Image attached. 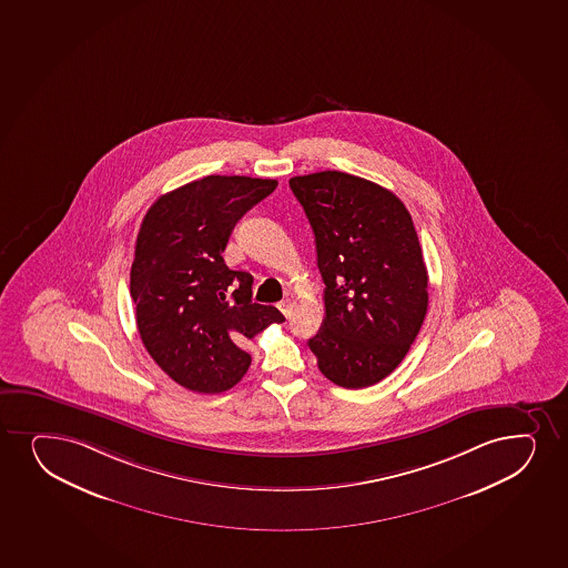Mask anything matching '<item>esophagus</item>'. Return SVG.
I'll return each mask as SVG.
<instances>
[{"label": "esophagus", "instance_id": "obj_1", "mask_svg": "<svg viewBox=\"0 0 568 568\" xmlns=\"http://www.w3.org/2000/svg\"><path fill=\"white\" fill-rule=\"evenodd\" d=\"M278 308H281V313L290 318L292 316V300H284L278 303Z\"/></svg>", "mask_w": 568, "mask_h": 568}]
</instances>
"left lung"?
I'll return each mask as SVG.
<instances>
[{
	"instance_id": "8db88e82",
	"label": "left lung",
	"mask_w": 568,
	"mask_h": 568,
	"mask_svg": "<svg viewBox=\"0 0 568 568\" xmlns=\"http://www.w3.org/2000/svg\"><path fill=\"white\" fill-rule=\"evenodd\" d=\"M307 214L326 284V318L308 346L343 388L390 375L428 308V273L412 214L392 191L337 170L290 180Z\"/></svg>"
}]
</instances>
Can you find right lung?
<instances>
[{"label": "right lung", "mask_w": 568, "mask_h": 568, "mask_svg": "<svg viewBox=\"0 0 568 568\" xmlns=\"http://www.w3.org/2000/svg\"><path fill=\"white\" fill-rule=\"evenodd\" d=\"M276 180L206 176L159 196L134 250L131 295L151 358L178 385L199 394L235 386L248 372L244 345L281 311L252 303L254 276L223 261L231 231Z\"/></svg>", "instance_id": "right-lung-1"}]
</instances>
